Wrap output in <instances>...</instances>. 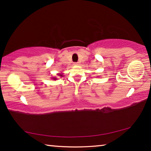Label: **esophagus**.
<instances>
[{"instance_id":"1","label":"esophagus","mask_w":151,"mask_h":151,"mask_svg":"<svg viewBox=\"0 0 151 151\" xmlns=\"http://www.w3.org/2000/svg\"><path fill=\"white\" fill-rule=\"evenodd\" d=\"M79 62H75L74 63V65H79Z\"/></svg>"}]
</instances>
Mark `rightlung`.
Listing matches in <instances>:
<instances>
[{"mask_svg": "<svg viewBox=\"0 0 151 151\" xmlns=\"http://www.w3.org/2000/svg\"><path fill=\"white\" fill-rule=\"evenodd\" d=\"M59 76H62V75H59ZM54 79H55V80H56V78H54Z\"/></svg>", "mask_w": 151, "mask_h": 151, "instance_id": "1", "label": "right lung"}]
</instances>
